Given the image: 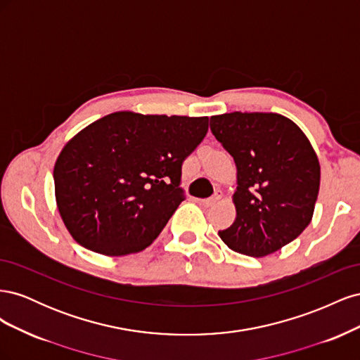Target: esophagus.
Wrapping results in <instances>:
<instances>
[{"instance_id":"obj_1","label":"esophagus","mask_w":360,"mask_h":360,"mask_svg":"<svg viewBox=\"0 0 360 360\" xmlns=\"http://www.w3.org/2000/svg\"><path fill=\"white\" fill-rule=\"evenodd\" d=\"M221 197H222V195H221L219 192H216V193L213 195V197L207 198V200H202V201H201V204H202L204 207H210V205H213V204H216L217 201H219V200H221Z\"/></svg>"}]
</instances>
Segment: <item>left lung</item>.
<instances>
[{
    "label": "left lung",
    "mask_w": 360,
    "mask_h": 360,
    "mask_svg": "<svg viewBox=\"0 0 360 360\" xmlns=\"http://www.w3.org/2000/svg\"><path fill=\"white\" fill-rule=\"evenodd\" d=\"M210 129L237 168L236 219L219 237L249 257L276 252L312 219L320 163L309 139L290 118L274 112L213 115Z\"/></svg>",
    "instance_id": "left-lung-1"
}]
</instances>
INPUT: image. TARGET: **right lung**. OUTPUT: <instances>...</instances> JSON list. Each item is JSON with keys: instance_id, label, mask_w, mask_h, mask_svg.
Wrapping results in <instances>:
<instances>
[{"instance_id": "right-lung-1", "label": "right lung", "mask_w": 360, "mask_h": 360, "mask_svg": "<svg viewBox=\"0 0 360 360\" xmlns=\"http://www.w3.org/2000/svg\"><path fill=\"white\" fill-rule=\"evenodd\" d=\"M209 117L118 111L76 134L53 167L61 219L93 252L122 257L153 243L184 200L181 165Z\"/></svg>"}]
</instances>
